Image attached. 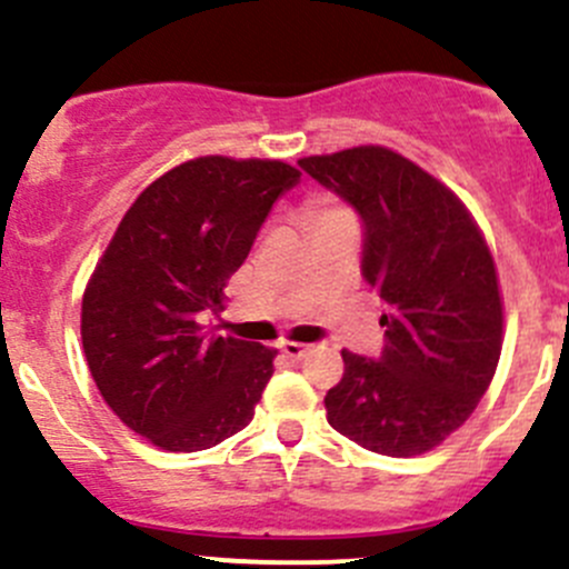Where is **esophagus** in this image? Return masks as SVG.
<instances>
[{
	"label": "esophagus",
	"instance_id": "1",
	"mask_svg": "<svg viewBox=\"0 0 569 569\" xmlns=\"http://www.w3.org/2000/svg\"><path fill=\"white\" fill-rule=\"evenodd\" d=\"M280 350H283V356L291 358V361H300V358L308 352V345H297V341H286V345L280 347Z\"/></svg>",
	"mask_w": 569,
	"mask_h": 569
}]
</instances>
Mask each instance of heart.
Segmentation results:
<instances>
[{"label": "heart", "instance_id": "obj_1", "mask_svg": "<svg viewBox=\"0 0 569 569\" xmlns=\"http://www.w3.org/2000/svg\"><path fill=\"white\" fill-rule=\"evenodd\" d=\"M339 219H347V213L339 211V208H317V211L311 213L313 228H322V224L339 222Z\"/></svg>", "mask_w": 569, "mask_h": 569}]
</instances>
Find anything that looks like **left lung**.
Returning <instances> with one entry per match:
<instances>
[{
  "label": "left lung",
  "mask_w": 569,
  "mask_h": 569,
  "mask_svg": "<svg viewBox=\"0 0 569 569\" xmlns=\"http://www.w3.org/2000/svg\"><path fill=\"white\" fill-rule=\"evenodd\" d=\"M297 163L361 219V274L386 306L380 356L341 352L328 422L380 456L437 448L476 411L500 358L503 306L487 241L453 191L386 147Z\"/></svg>",
  "instance_id": "left-lung-1"
}]
</instances>
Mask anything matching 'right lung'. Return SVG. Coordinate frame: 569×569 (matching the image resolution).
<instances>
[{
	"instance_id": "right-lung-1",
	"label": "right lung",
	"mask_w": 569,
	"mask_h": 569,
	"mask_svg": "<svg viewBox=\"0 0 569 569\" xmlns=\"http://www.w3.org/2000/svg\"><path fill=\"white\" fill-rule=\"evenodd\" d=\"M300 183L283 161L208 156L141 191L82 295V350L116 417L172 453L239 433L278 350L206 328L274 202Z\"/></svg>"
}]
</instances>
